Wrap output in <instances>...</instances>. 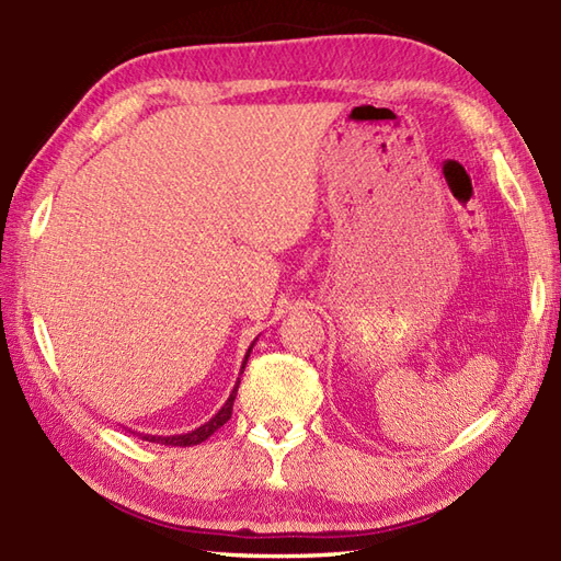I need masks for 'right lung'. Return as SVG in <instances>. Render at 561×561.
<instances>
[{
  "label": "right lung",
  "instance_id": "right-lung-1",
  "mask_svg": "<svg viewBox=\"0 0 561 561\" xmlns=\"http://www.w3.org/2000/svg\"><path fill=\"white\" fill-rule=\"evenodd\" d=\"M256 340H259V337H256ZM256 340H254V343H256ZM254 343L250 345L248 354H244V362H242V366H240V374L244 371V366H248V359H250ZM238 388H240V378H238V383H236L233 392H230V398L226 400V404H224L221 409H218V414H216L214 419H209L207 423H204V426H199V428H195V431H190V433H183V435H149V433H138V431H133V428H126V431L133 433V435H138V438H142V440H147V443H161V445H173V447L199 445V443H204V440H209L211 435H214L218 428H221L224 423L230 419V414H233V402H236Z\"/></svg>",
  "mask_w": 561,
  "mask_h": 561
}]
</instances>
